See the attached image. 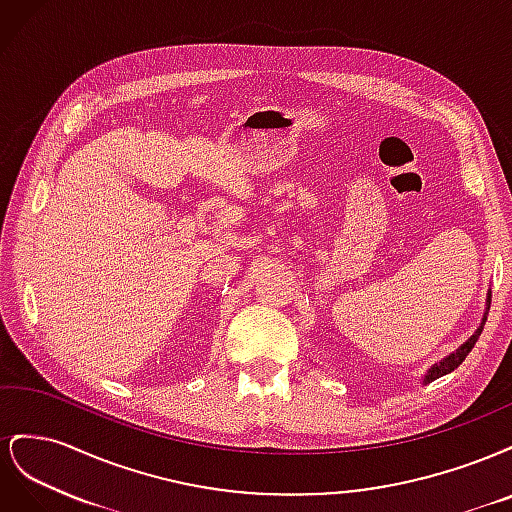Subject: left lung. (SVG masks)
I'll return each mask as SVG.
<instances>
[{
    "label": "left lung",
    "mask_w": 512,
    "mask_h": 512,
    "mask_svg": "<svg viewBox=\"0 0 512 512\" xmlns=\"http://www.w3.org/2000/svg\"><path fill=\"white\" fill-rule=\"evenodd\" d=\"M491 299V297H489ZM489 299H487V303H489ZM489 309V307H487ZM485 320L487 318H483V322H480V327L476 329V333L468 339L466 344H461L455 352H451L446 356V359H442L440 363H436L433 365L427 374H425V378H423V382L427 384V382H431V380H436V378H442V376H446V374H451L453 369H457L463 361H466V356L470 354V350L474 348V344H476V339H478V335H480V331H483V324H485Z\"/></svg>",
    "instance_id": "left-lung-1"
}]
</instances>
